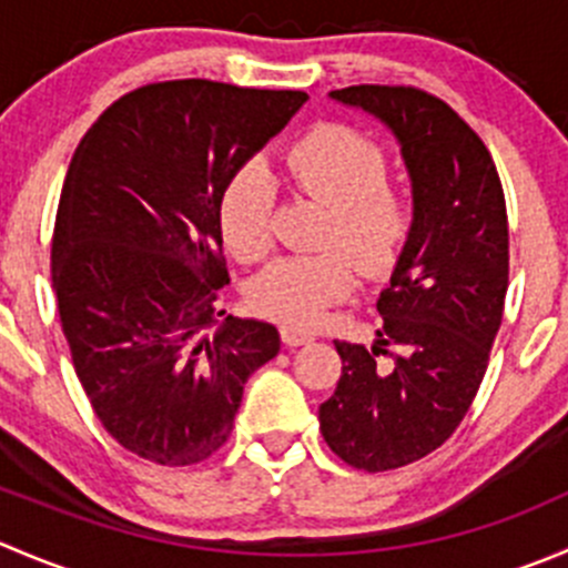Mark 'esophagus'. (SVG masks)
Wrapping results in <instances>:
<instances>
[{
  "mask_svg": "<svg viewBox=\"0 0 568 568\" xmlns=\"http://www.w3.org/2000/svg\"><path fill=\"white\" fill-rule=\"evenodd\" d=\"M280 335H283L285 346H305V343L313 341L311 332L296 329V326H283V329H280Z\"/></svg>",
  "mask_w": 568,
  "mask_h": 568,
  "instance_id": "34e87169",
  "label": "esophagus"
}]
</instances>
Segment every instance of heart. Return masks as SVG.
<instances>
[{
  "label": "heart",
  "instance_id": "heart-1",
  "mask_svg": "<svg viewBox=\"0 0 568 568\" xmlns=\"http://www.w3.org/2000/svg\"><path fill=\"white\" fill-rule=\"evenodd\" d=\"M283 181L326 205L321 247L352 252L368 274L390 272L412 233L415 205L387 178V153L374 136L346 123H316L288 145ZM225 247L239 261H261L274 244V189L257 164L239 168L216 203ZM357 285L352 257L339 250L274 261L250 283V302L291 326H313L326 307Z\"/></svg>",
  "mask_w": 568,
  "mask_h": 568
}]
</instances>
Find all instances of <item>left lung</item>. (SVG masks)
<instances>
[{
  "instance_id": "left-lung-1",
  "label": "left lung",
  "mask_w": 568,
  "mask_h": 568,
  "mask_svg": "<svg viewBox=\"0 0 568 568\" xmlns=\"http://www.w3.org/2000/svg\"><path fill=\"white\" fill-rule=\"evenodd\" d=\"M329 99L393 131L415 200L412 233L376 302L374 346L335 341L341 379L318 406L332 454L385 473L437 450L484 382L508 288L506 197L480 136L437 95L357 84Z\"/></svg>"
}]
</instances>
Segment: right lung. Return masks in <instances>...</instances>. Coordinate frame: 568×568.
I'll use <instances>...</instances> for the list:
<instances>
[{"label":"right lung","instance_id":"obj_1","mask_svg":"<svg viewBox=\"0 0 568 568\" xmlns=\"http://www.w3.org/2000/svg\"><path fill=\"white\" fill-rule=\"evenodd\" d=\"M307 101L302 90L178 79L114 101L79 142L51 239V285L101 426L140 459L205 462L244 385L277 357L266 321L220 311L216 203Z\"/></svg>","mask_w":568,"mask_h":568}]
</instances>
